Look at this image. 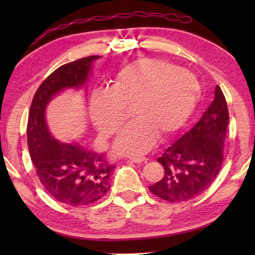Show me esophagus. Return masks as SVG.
<instances>
[{"label":"esophagus","mask_w":255,"mask_h":255,"mask_svg":"<svg viewBox=\"0 0 255 255\" xmlns=\"http://www.w3.org/2000/svg\"><path fill=\"white\" fill-rule=\"evenodd\" d=\"M130 160L134 163H141L147 161V158H145V156H131Z\"/></svg>","instance_id":"1"}]
</instances>
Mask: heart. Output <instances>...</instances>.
Returning <instances> with one entry per match:
<instances>
[{"label":"heart","mask_w":255,"mask_h":255,"mask_svg":"<svg viewBox=\"0 0 255 255\" xmlns=\"http://www.w3.org/2000/svg\"><path fill=\"white\" fill-rule=\"evenodd\" d=\"M200 83L191 73L158 58H141L117 73L110 89L90 96V117L97 131L110 138L125 121L131 107L134 118L115 141L118 154L140 155L160 137L174 133L193 114Z\"/></svg>","instance_id":"obj_1"}]
</instances>
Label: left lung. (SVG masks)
Returning <instances> with one entry per match:
<instances>
[{"label": "left lung", "mask_w": 255, "mask_h": 255, "mask_svg": "<svg viewBox=\"0 0 255 255\" xmlns=\"http://www.w3.org/2000/svg\"><path fill=\"white\" fill-rule=\"evenodd\" d=\"M228 124V104L217 86L214 102L201 120L158 159L165 168V175L148 187L149 191L162 200L177 203L189 201L208 189L222 167Z\"/></svg>", "instance_id": "8db88e82"}]
</instances>
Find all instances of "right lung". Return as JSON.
Returning a JSON list of instances; mask_svg holds the SVG:
<instances>
[{"label": "right lung", "instance_id": "right-lung-1", "mask_svg": "<svg viewBox=\"0 0 255 255\" xmlns=\"http://www.w3.org/2000/svg\"><path fill=\"white\" fill-rule=\"evenodd\" d=\"M100 55H92L62 65L39 86L30 107L27 147L37 175L52 197L71 207L92 204L110 189L114 169L104 153L78 141L61 142L53 137L46 121V108L67 89H81L92 75L93 64ZM85 92L87 90L85 89Z\"/></svg>", "mask_w": 255, "mask_h": 255}]
</instances>
